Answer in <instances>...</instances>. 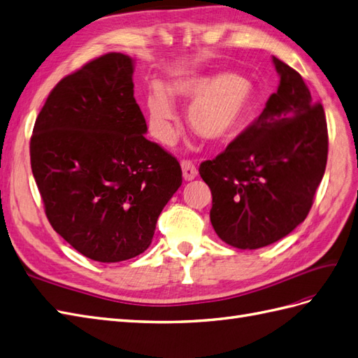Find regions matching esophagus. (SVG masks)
<instances>
[{
  "mask_svg": "<svg viewBox=\"0 0 358 358\" xmlns=\"http://www.w3.org/2000/svg\"><path fill=\"white\" fill-rule=\"evenodd\" d=\"M181 169H182V178H185L186 181L194 180L198 176L196 166L190 160H182L181 162Z\"/></svg>",
  "mask_w": 358,
  "mask_h": 358,
  "instance_id": "esophagus-1",
  "label": "esophagus"
}]
</instances>
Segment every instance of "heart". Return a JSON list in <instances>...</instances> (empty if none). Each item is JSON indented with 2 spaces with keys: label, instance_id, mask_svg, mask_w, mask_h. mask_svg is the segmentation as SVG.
Returning <instances> with one entry per match:
<instances>
[{
  "label": "heart",
  "instance_id": "heart-1",
  "mask_svg": "<svg viewBox=\"0 0 358 358\" xmlns=\"http://www.w3.org/2000/svg\"><path fill=\"white\" fill-rule=\"evenodd\" d=\"M172 95L190 101L187 122L210 142H225L251 117L257 95L251 81L234 72L180 76L169 86ZM151 134L163 145L176 139L177 110L163 86H155L146 99Z\"/></svg>",
  "mask_w": 358,
  "mask_h": 358
}]
</instances>
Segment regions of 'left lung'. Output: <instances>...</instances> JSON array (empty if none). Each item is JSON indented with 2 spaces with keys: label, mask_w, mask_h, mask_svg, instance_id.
<instances>
[{
  "label": "left lung",
  "mask_w": 358,
  "mask_h": 358,
  "mask_svg": "<svg viewBox=\"0 0 358 358\" xmlns=\"http://www.w3.org/2000/svg\"><path fill=\"white\" fill-rule=\"evenodd\" d=\"M280 85L252 125L199 176L213 203L210 221L221 239L257 250L286 237L307 217L322 181L328 131L322 104L295 69L272 57Z\"/></svg>",
  "instance_id": "obj_1"
}]
</instances>
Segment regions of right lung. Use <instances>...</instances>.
<instances>
[{"label":"right lung","instance_id":"right-lung-1","mask_svg":"<svg viewBox=\"0 0 358 358\" xmlns=\"http://www.w3.org/2000/svg\"><path fill=\"white\" fill-rule=\"evenodd\" d=\"M133 72L131 57L108 52L60 80L30 141L31 171L51 227L101 263L148 248L182 181L178 160L145 137Z\"/></svg>","mask_w":358,"mask_h":358}]
</instances>
